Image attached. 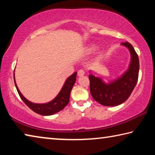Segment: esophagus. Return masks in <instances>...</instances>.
I'll return each mask as SVG.
<instances>
[{"label": "esophagus", "instance_id": "obj_1", "mask_svg": "<svg viewBox=\"0 0 155 155\" xmlns=\"http://www.w3.org/2000/svg\"><path fill=\"white\" fill-rule=\"evenodd\" d=\"M85 74V71H84L83 70H79L78 71V77H82Z\"/></svg>", "mask_w": 155, "mask_h": 155}]
</instances>
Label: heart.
<instances>
[{
  "instance_id": "obj_1",
  "label": "heart",
  "mask_w": 155,
  "mask_h": 155,
  "mask_svg": "<svg viewBox=\"0 0 155 155\" xmlns=\"http://www.w3.org/2000/svg\"><path fill=\"white\" fill-rule=\"evenodd\" d=\"M96 48V46L95 45H91L90 46H88L87 51L89 52H93L94 51H95Z\"/></svg>"
}]
</instances>
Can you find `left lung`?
<instances>
[{"mask_svg": "<svg viewBox=\"0 0 155 155\" xmlns=\"http://www.w3.org/2000/svg\"><path fill=\"white\" fill-rule=\"evenodd\" d=\"M122 45L129 50L131 60L128 70L120 78L107 84L99 77L90 74V93L93 98L104 106H117L127 101L137 84L140 62L137 52L128 42Z\"/></svg>", "mask_w": 155, "mask_h": 155, "instance_id": "left-lung-1", "label": "left lung"}]
</instances>
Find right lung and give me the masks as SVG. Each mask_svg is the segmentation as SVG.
Wrapping results in <instances>:
<instances>
[{
  "mask_svg": "<svg viewBox=\"0 0 155 155\" xmlns=\"http://www.w3.org/2000/svg\"><path fill=\"white\" fill-rule=\"evenodd\" d=\"M77 72H75L74 74H72L70 77H68L64 83V86L61 88L60 92L58 94L55 98L52 101L47 103L44 104H36L31 103L28 101V100L26 99L22 94L18 88V86L15 83L14 73V78L15 87L17 89L18 94L20 96L21 99L22 100L23 102L29 107V108L33 110L34 112L37 114L42 115H53L56 113L59 112L64 108L67 105L70 101V92L73 87V85H74L76 82V77H77Z\"/></svg>",
  "mask_w": 155,
  "mask_h": 155,
  "instance_id": "1",
  "label": "right lung"
}]
</instances>
